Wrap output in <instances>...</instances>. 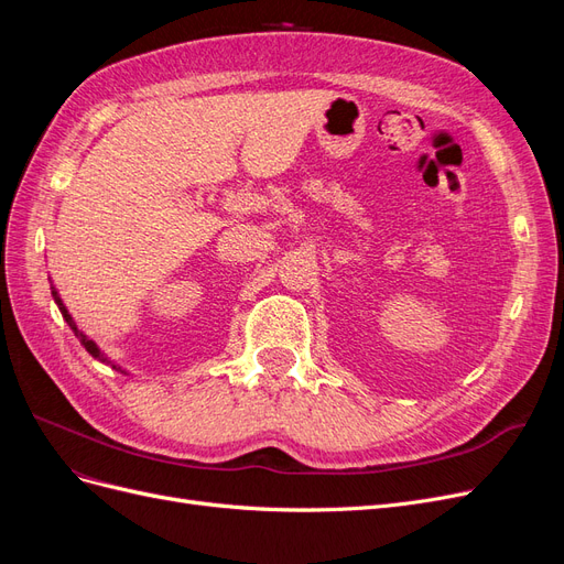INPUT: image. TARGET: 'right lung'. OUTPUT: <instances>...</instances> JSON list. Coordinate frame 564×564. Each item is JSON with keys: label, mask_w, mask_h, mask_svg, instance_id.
<instances>
[{"label": "right lung", "mask_w": 564, "mask_h": 564, "mask_svg": "<svg viewBox=\"0 0 564 564\" xmlns=\"http://www.w3.org/2000/svg\"><path fill=\"white\" fill-rule=\"evenodd\" d=\"M51 294H54V301H56V305H58V311H61V315L65 317V322L67 324H70V329L75 332V336L79 338V344L84 346V348H87V352L91 355V357H96V360H100V362H106V365H112L110 360H108V357L104 355V352H100V348L94 344V340H89L87 336H84L79 329H77V324H75V319L70 317V313H67L65 311V305H63V301H61V296H58V292H56V286H51ZM112 369H117V371H122V369H119L117 365H112Z\"/></svg>", "instance_id": "right-lung-1"}]
</instances>
